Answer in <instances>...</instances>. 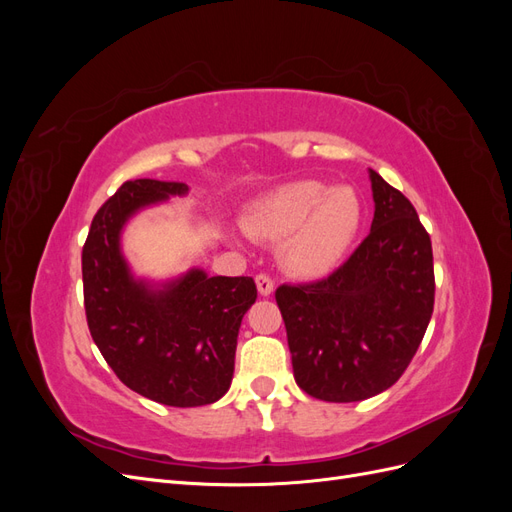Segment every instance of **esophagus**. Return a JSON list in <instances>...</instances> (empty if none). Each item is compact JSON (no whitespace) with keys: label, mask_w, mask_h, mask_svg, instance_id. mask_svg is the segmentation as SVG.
Returning a JSON list of instances; mask_svg holds the SVG:
<instances>
[{"label":"esophagus","mask_w":512,"mask_h":512,"mask_svg":"<svg viewBox=\"0 0 512 512\" xmlns=\"http://www.w3.org/2000/svg\"><path fill=\"white\" fill-rule=\"evenodd\" d=\"M256 286H258V292L262 294V297H269V294L273 292L275 288V282L271 280V277L267 273H258L256 275Z\"/></svg>","instance_id":"esophagus-1"}]
</instances>
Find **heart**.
Returning <instances> with one entry per match:
<instances>
[{
	"instance_id": "b5f03b06",
	"label": "heart",
	"mask_w": 512,
	"mask_h": 512,
	"mask_svg": "<svg viewBox=\"0 0 512 512\" xmlns=\"http://www.w3.org/2000/svg\"><path fill=\"white\" fill-rule=\"evenodd\" d=\"M361 224V200L352 188L327 190L318 181L284 185L252 207L245 230L280 241L284 265L299 275L329 273L348 252Z\"/></svg>"
}]
</instances>
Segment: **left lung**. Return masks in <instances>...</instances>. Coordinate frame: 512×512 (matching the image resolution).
Returning <instances> with one entry per match:
<instances>
[{
  "mask_svg": "<svg viewBox=\"0 0 512 512\" xmlns=\"http://www.w3.org/2000/svg\"><path fill=\"white\" fill-rule=\"evenodd\" d=\"M374 222L342 267L275 290L294 380L322 401L348 404L393 386L433 314L431 239L410 200L369 170Z\"/></svg>",
  "mask_w": 512,
  "mask_h": 512,
  "instance_id": "left-lung-1",
  "label": "left lung"
}]
</instances>
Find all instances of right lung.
I'll list each match as a JSON object with an SVG mask.
<instances>
[{
	"label": "right lung",
	"mask_w": 512,
	"mask_h": 512,
	"mask_svg": "<svg viewBox=\"0 0 512 512\" xmlns=\"http://www.w3.org/2000/svg\"><path fill=\"white\" fill-rule=\"evenodd\" d=\"M185 192L179 181H126L98 209L83 245L85 316L104 361L128 389L175 408L207 406L228 391L241 320L258 297L252 277L200 269L162 290L134 280L119 250L123 224Z\"/></svg>",
	"instance_id": "1"
}]
</instances>
